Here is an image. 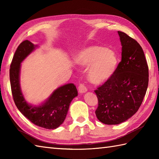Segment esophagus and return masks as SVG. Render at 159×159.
Returning <instances> with one entry per match:
<instances>
[{
	"mask_svg": "<svg viewBox=\"0 0 159 159\" xmlns=\"http://www.w3.org/2000/svg\"><path fill=\"white\" fill-rule=\"evenodd\" d=\"M87 91V87L85 85V84L80 83L79 85V93H85Z\"/></svg>",
	"mask_w": 159,
	"mask_h": 159,
	"instance_id": "esophagus-1",
	"label": "esophagus"
}]
</instances>
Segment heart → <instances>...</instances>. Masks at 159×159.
<instances>
[{"instance_id":"b5f03b06","label":"heart","mask_w":159,"mask_h":159,"mask_svg":"<svg viewBox=\"0 0 159 159\" xmlns=\"http://www.w3.org/2000/svg\"><path fill=\"white\" fill-rule=\"evenodd\" d=\"M76 61L87 67L90 82L100 84L113 75L117 66V57L114 51L105 47L93 45L83 49L75 57Z\"/></svg>"}]
</instances>
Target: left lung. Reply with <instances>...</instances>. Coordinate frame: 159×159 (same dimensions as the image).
Wrapping results in <instances>:
<instances>
[{
	"mask_svg": "<svg viewBox=\"0 0 159 159\" xmlns=\"http://www.w3.org/2000/svg\"><path fill=\"white\" fill-rule=\"evenodd\" d=\"M120 37L121 61L109 80L94 90L98 106L95 113L101 122L119 124L139 109L148 85V66L141 46L126 33Z\"/></svg>",
	"mask_w": 159,
	"mask_h": 159,
	"instance_id": "8db88e82",
	"label": "left lung"
}]
</instances>
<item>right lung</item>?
<instances>
[{"label":"right lung","mask_w":159,"mask_h":159,"mask_svg":"<svg viewBox=\"0 0 159 159\" xmlns=\"http://www.w3.org/2000/svg\"><path fill=\"white\" fill-rule=\"evenodd\" d=\"M36 46L25 40L16 50L9 69L13 98L18 110L33 124L46 129H55L65 120L71 101L78 96V91L74 84L70 83L59 87L39 107H33L26 102L20 86V63Z\"/></svg>","instance_id":"1"}]
</instances>
